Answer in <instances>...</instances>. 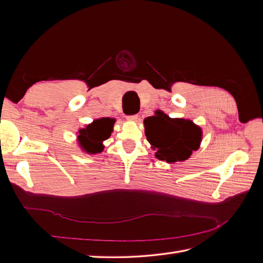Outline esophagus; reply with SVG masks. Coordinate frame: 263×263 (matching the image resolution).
Instances as JSON below:
<instances>
[{"label": "esophagus", "mask_w": 263, "mask_h": 263, "mask_svg": "<svg viewBox=\"0 0 263 263\" xmlns=\"http://www.w3.org/2000/svg\"><path fill=\"white\" fill-rule=\"evenodd\" d=\"M126 118L128 119V121H137L138 115L137 114H134V115H127Z\"/></svg>", "instance_id": "obj_1"}]
</instances>
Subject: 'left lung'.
<instances>
[{
  "mask_svg": "<svg viewBox=\"0 0 263 263\" xmlns=\"http://www.w3.org/2000/svg\"><path fill=\"white\" fill-rule=\"evenodd\" d=\"M145 134L159 160L166 162L183 161L197 150L201 144L202 130L192 121L170 118L161 110L145 121Z\"/></svg>",
  "mask_w": 263,
  "mask_h": 263,
  "instance_id": "obj_1",
  "label": "left lung"
}]
</instances>
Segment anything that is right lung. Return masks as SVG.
<instances>
[{"instance_id": "right-lung-1", "label": "right lung", "mask_w": 263, "mask_h": 263, "mask_svg": "<svg viewBox=\"0 0 263 263\" xmlns=\"http://www.w3.org/2000/svg\"><path fill=\"white\" fill-rule=\"evenodd\" d=\"M115 119L104 117L94 121L79 130L78 140L84 151L89 154H99L104 149L102 142L106 140L113 132Z\"/></svg>"}]
</instances>
